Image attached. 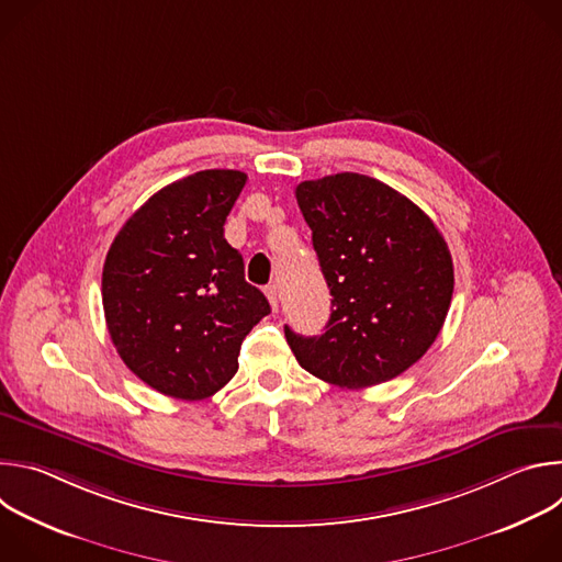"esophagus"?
I'll list each match as a JSON object with an SVG mask.
<instances>
[{
    "label": "esophagus",
    "mask_w": 562,
    "mask_h": 562,
    "mask_svg": "<svg viewBox=\"0 0 562 562\" xmlns=\"http://www.w3.org/2000/svg\"><path fill=\"white\" fill-rule=\"evenodd\" d=\"M267 297H269V304H271V308L273 311H278V304H280V293H278V286L276 284H271V286H267Z\"/></svg>",
    "instance_id": "esophagus-1"
}]
</instances>
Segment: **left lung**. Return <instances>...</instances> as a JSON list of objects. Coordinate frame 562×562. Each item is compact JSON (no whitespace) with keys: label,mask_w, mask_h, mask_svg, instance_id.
I'll use <instances>...</instances> for the list:
<instances>
[{"label":"left lung","mask_w":562,"mask_h":562,"mask_svg":"<svg viewBox=\"0 0 562 562\" xmlns=\"http://www.w3.org/2000/svg\"><path fill=\"white\" fill-rule=\"evenodd\" d=\"M295 198L334 295L323 336L284 327L295 360L342 389L407 371L438 338L451 304L442 233L409 198L360 173L306 180Z\"/></svg>","instance_id":"obj_1"}]
</instances>
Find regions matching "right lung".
<instances>
[{"label": "right lung", "instance_id": "obj_1", "mask_svg": "<svg viewBox=\"0 0 562 562\" xmlns=\"http://www.w3.org/2000/svg\"><path fill=\"white\" fill-rule=\"evenodd\" d=\"M247 173L198 171L148 198L120 228L102 304L124 364L155 391L204 400L237 371L247 334L271 313L245 280L224 222Z\"/></svg>", "mask_w": 562, "mask_h": 562}]
</instances>
